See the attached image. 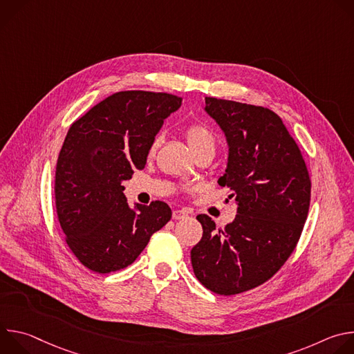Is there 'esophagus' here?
Wrapping results in <instances>:
<instances>
[{
  "label": "esophagus",
  "instance_id": "obj_1",
  "mask_svg": "<svg viewBox=\"0 0 354 354\" xmlns=\"http://www.w3.org/2000/svg\"><path fill=\"white\" fill-rule=\"evenodd\" d=\"M185 217H187V212H185V210H174V213H172L174 220H182Z\"/></svg>",
  "mask_w": 354,
  "mask_h": 354
}]
</instances>
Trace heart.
Here are the masks:
<instances>
[{"instance_id":"1","label":"heart","mask_w":354,"mask_h":354,"mask_svg":"<svg viewBox=\"0 0 354 354\" xmlns=\"http://www.w3.org/2000/svg\"><path fill=\"white\" fill-rule=\"evenodd\" d=\"M185 137L194 154L198 153V151H201V149H213L214 151V148H216V137H214L213 131L203 123H190L185 129ZM158 144H160V137H157L153 142H151V147H149L151 154L156 153V149L158 148Z\"/></svg>"}]
</instances>
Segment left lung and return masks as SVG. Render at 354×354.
Returning a JSON list of instances; mask_svg holds the SVG:
<instances>
[{"label": "left lung", "mask_w": 354, "mask_h": 354, "mask_svg": "<svg viewBox=\"0 0 354 354\" xmlns=\"http://www.w3.org/2000/svg\"><path fill=\"white\" fill-rule=\"evenodd\" d=\"M206 112L228 141L218 185L236 196L238 212L224 228L197 216L203 236L190 261L206 288L234 295L263 284L290 258L308 216L311 179L297 142L273 111L206 97Z\"/></svg>", "instance_id": "8db88e82"}]
</instances>
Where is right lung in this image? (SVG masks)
<instances>
[{"label": "right lung", "instance_id": "right-lung-1", "mask_svg": "<svg viewBox=\"0 0 354 354\" xmlns=\"http://www.w3.org/2000/svg\"><path fill=\"white\" fill-rule=\"evenodd\" d=\"M182 97L122 91L77 119L63 142L55 176L56 212L75 258L95 273L131 265L172 216L165 201L130 209L122 180L142 169L151 142Z\"/></svg>", "mask_w": 354, "mask_h": 354}]
</instances>
